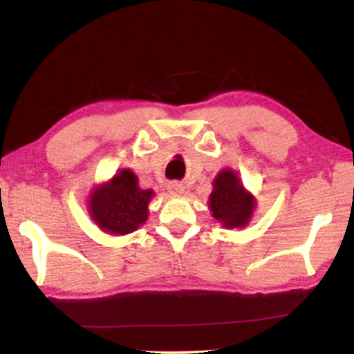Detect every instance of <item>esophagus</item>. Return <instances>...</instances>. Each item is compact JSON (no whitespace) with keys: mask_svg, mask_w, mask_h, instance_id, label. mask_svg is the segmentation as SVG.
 Returning a JSON list of instances; mask_svg holds the SVG:
<instances>
[{"mask_svg":"<svg viewBox=\"0 0 354 354\" xmlns=\"http://www.w3.org/2000/svg\"><path fill=\"white\" fill-rule=\"evenodd\" d=\"M168 189L171 194H174V196H182L185 192V186L178 182H172L168 185Z\"/></svg>","mask_w":354,"mask_h":354,"instance_id":"1","label":"esophagus"}]
</instances>
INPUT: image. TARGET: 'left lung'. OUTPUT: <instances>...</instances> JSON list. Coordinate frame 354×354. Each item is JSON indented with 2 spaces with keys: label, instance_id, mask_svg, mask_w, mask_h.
Segmentation results:
<instances>
[{
  "label": "left lung",
  "instance_id": "obj_1",
  "mask_svg": "<svg viewBox=\"0 0 354 354\" xmlns=\"http://www.w3.org/2000/svg\"><path fill=\"white\" fill-rule=\"evenodd\" d=\"M209 206L214 218L221 221L226 227H243L248 225L255 200L244 191L235 172L225 169L214 180Z\"/></svg>",
  "mask_w": 354,
  "mask_h": 354
}]
</instances>
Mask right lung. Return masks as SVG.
<instances>
[{
	"instance_id": "right-lung-1",
	"label": "right lung",
	"mask_w": 354,
	"mask_h": 354,
	"mask_svg": "<svg viewBox=\"0 0 354 354\" xmlns=\"http://www.w3.org/2000/svg\"><path fill=\"white\" fill-rule=\"evenodd\" d=\"M151 197L153 191L140 189L137 177L129 169H124L110 183L91 194V217L105 232L129 234L147 221Z\"/></svg>"
}]
</instances>
